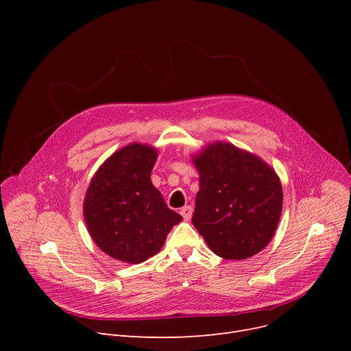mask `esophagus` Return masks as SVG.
<instances>
[{
  "label": "esophagus",
  "instance_id": "34e87169",
  "mask_svg": "<svg viewBox=\"0 0 351 351\" xmlns=\"http://www.w3.org/2000/svg\"><path fill=\"white\" fill-rule=\"evenodd\" d=\"M192 212H193L192 206H185V208L180 209V215L183 216V219H185V220H189L192 217Z\"/></svg>",
  "mask_w": 351,
  "mask_h": 351
}]
</instances>
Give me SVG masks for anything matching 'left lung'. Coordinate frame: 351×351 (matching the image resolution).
Listing matches in <instances>:
<instances>
[{"mask_svg":"<svg viewBox=\"0 0 351 351\" xmlns=\"http://www.w3.org/2000/svg\"><path fill=\"white\" fill-rule=\"evenodd\" d=\"M192 160L199 172L192 223L210 250L228 261H243L263 250L283 206L274 169L228 142L208 145Z\"/></svg>","mask_w":351,"mask_h":351,"instance_id":"8db88e82","label":"left lung"}]
</instances>
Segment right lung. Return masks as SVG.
<instances>
[{"label":"right lung","mask_w":351,"mask_h":351,"mask_svg":"<svg viewBox=\"0 0 351 351\" xmlns=\"http://www.w3.org/2000/svg\"><path fill=\"white\" fill-rule=\"evenodd\" d=\"M155 147L134 142L110 155L90 179L84 219L95 245L125 263H142L163 246L182 216L152 185Z\"/></svg>","instance_id":"right-lung-1"}]
</instances>
